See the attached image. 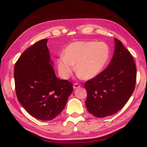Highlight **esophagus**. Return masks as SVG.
<instances>
[{
  "label": "esophagus",
  "mask_w": 147,
  "mask_h": 147,
  "mask_svg": "<svg viewBox=\"0 0 147 147\" xmlns=\"http://www.w3.org/2000/svg\"><path fill=\"white\" fill-rule=\"evenodd\" d=\"M80 86V84H78V83H74V85H73V88L74 89H75V88H79Z\"/></svg>",
  "instance_id": "1"
}]
</instances>
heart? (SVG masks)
<instances>
[{
    "label": "heart",
    "mask_w": 147,
    "mask_h": 147,
    "mask_svg": "<svg viewBox=\"0 0 147 147\" xmlns=\"http://www.w3.org/2000/svg\"><path fill=\"white\" fill-rule=\"evenodd\" d=\"M111 49L104 42L76 41L66 47L63 57L58 59L59 73L67 79L75 65L76 73L84 80H90L99 75L108 65Z\"/></svg>",
    "instance_id": "heart-1"
}]
</instances>
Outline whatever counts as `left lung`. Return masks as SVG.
<instances>
[{
    "label": "left lung",
    "mask_w": 147,
    "mask_h": 147,
    "mask_svg": "<svg viewBox=\"0 0 147 147\" xmlns=\"http://www.w3.org/2000/svg\"><path fill=\"white\" fill-rule=\"evenodd\" d=\"M114 55L107 68L84 83L87 98L85 105L96 117L114 115L128 102L135 90L136 69L131 53L115 38Z\"/></svg>",
    "instance_id": "8db88e82"
}]
</instances>
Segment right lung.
I'll use <instances>...</instances> for the list:
<instances>
[{"mask_svg": "<svg viewBox=\"0 0 147 147\" xmlns=\"http://www.w3.org/2000/svg\"><path fill=\"white\" fill-rule=\"evenodd\" d=\"M47 41L42 39L26 49L14 69L18 101L26 112L41 121L59 115L73 91L71 82L56 76Z\"/></svg>", "mask_w": 147, "mask_h": 147, "instance_id": "1", "label": "right lung"}]
</instances>
